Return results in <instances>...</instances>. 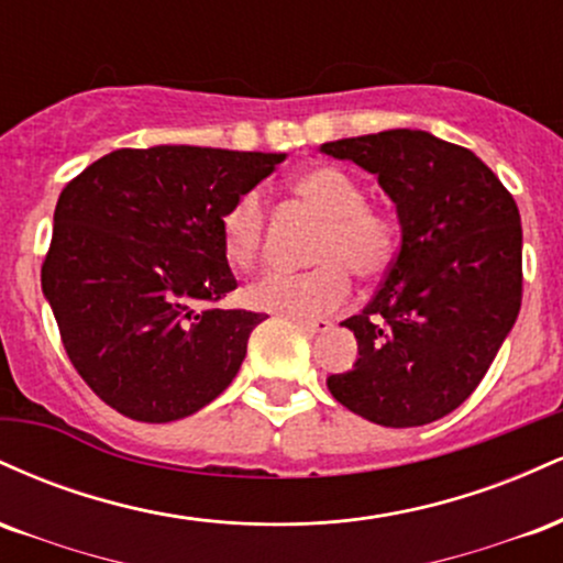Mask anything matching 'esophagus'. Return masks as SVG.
<instances>
[{"label":"esophagus","mask_w":563,"mask_h":563,"mask_svg":"<svg viewBox=\"0 0 563 563\" xmlns=\"http://www.w3.org/2000/svg\"><path fill=\"white\" fill-rule=\"evenodd\" d=\"M296 325H299L307 335H318V333L331 331L333 322L331 320H296Z\"/></svg>","instance_id":"1"}]
</instances>
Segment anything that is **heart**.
I'll return each instance as SVG.
<instances>
[{
  "label": "heart",
  "mask_w": 563,
  "mask_h": 563,
  "mask_svg": "<svg viewBox=\"0 0 563 563\" xmlns=\"http://www.w3.org/2000/svg\"><path fill=\"white\" fill-rule=\"evenodd\" d=\"M290 190L322 217L312 243V269H275L251 283L243 299L262 312L288 320H318L333 312L352 294V273L376 280L397 251V228L378 206L365 203V192L352 174L335 166H307L290 177ZM267 209L256 190H245L224 209L222 249L232 267L249 269L264 241Z\"/></svg>",
  "instance_id": "b5f03b06"
}]
</instances>
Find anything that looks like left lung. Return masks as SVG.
I'll return each mask as SVG.
<instances>
[{
    "label": "left lung",
    "mask_w": 563,
    "mask_h": 563,
    "mask_svg": "<svg viewBox=\"0 0 563 563\" xmlns=\"http://www.w3.org/2000/svg\"><path fill=\"white\" fill-rule=\"evenodd\" d=\"M320 151L376 174L402 230L373 301L341 322L360 357L328 378V389L389 429L439 421L479 386L519 318L516 200L482 158L421 129L335 140Z\"/></svg>",
    "instance_id": "obj_1"
}]
</instances>
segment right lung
<instances>
[{
    "mask_svg": "<svg viewBox=\"0 0 563 563\" xmlns=\"http://www.w3.org/2000/svg\"><path fill=\"white\" fill-rule=\"evenodd\" d=\"M283 158L121 147L63 187L42 290L68 360L121 416L179 421L238 376L267 314L209 307L238 288L219 222Z\"/></svg>",
    "mask_w": 563,
    "mask_h": 563,
    "instance_id": "1",
    "label": "right lung"
}]
</instances>
